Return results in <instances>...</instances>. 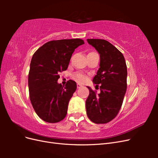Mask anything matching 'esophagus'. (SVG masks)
<instances>
[{"mask_svg":"<svg viewBox=\"0 0 158 158\" xmlns=\"http://www.w3.org/2000/svg\"><path fill=\"white\" fill-rule=\"evenodd\" d=\"M82 86H83V85L82 84H77V88H80L81 87H82Z\"/></svg>","mask_w":158,"mask_h":158,"instance_id":"34e87169","label":"esophagus"}]
</instances>
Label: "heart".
<instances>
[{
  "label": "heart",
  "mask_w": 158,
  "mask_h": 158,
  "mask_svg": "<svg viewBox=\"0 0 158 158\" xmlns=\"http://www.w3.org/2000/svg\"><path fill=\"white\" fill-rule=\"evenodd\" d=\"M74 78L75 79L78 81V82H83L84 81L86 80L87 79V76L85 74L80 73H77L74 74Z\"/></svg>",
  "instance_id": "heart-1"
}]
</instances>
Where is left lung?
<instances>
[{
	"label": "left lung",
	"mask_w": 158,
	"mask_h": 158,
	"mask_svg": "<svg viewBox=\"0 0 158 158\" xmlns=\"http://www.w3.org/2000/svg\"><path fill=\"white\" fill-rule=\"evenodd\" d=\"M87 41L100 56L99 69L93 82L101 84V92L98 94L88 86L89 94L85 101L87 115L94 123H107L117 115L126 93V62L121 52L109 41L99 39H88Z\"/></svg>",
	"instance_id": "8db88e82"
}]
</instances>
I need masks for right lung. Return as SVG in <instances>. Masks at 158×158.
<instances>
[{"label": "right lung", "instance_id": "right-lung-1", "mask_svg": "<svg viewBox=\"0 0 158 158\" xmlns=\"http://www.w3.org/2000/svg\"><path fill=\"white\" fill-rule=\"evenodd\" d=\"M83 44L80 39L50 41L32 56L28 75L30 99L37 115L45 122L58 123L66 115L77 86L73 80H69L64 87L57 80L59 73L67 69L75 49Z\"/></svg>", "mask_w": 158, "mask_h": 158}]
</instances>
